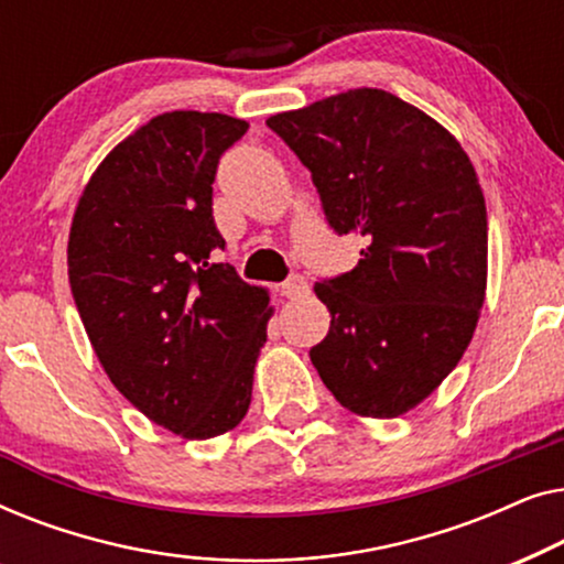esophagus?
I'll return each mask as SVG.
<instances>
[{
  "mask_svg": "<svg viewBox=\"0 0 564 564\" xmlns=\"http://www.w3.org/2000/svg\"><path fill=\"white\" fill-rule=\"evenodd\" d=\"M282 292H284V295H288L290 300H297V297H305L307 292H311V288H307L305 276H300V274H292L290 280L282 284Z\"/></svg>",
  "mask_w": 564,
  "mask_h": 564,
  "instance_id": "1",
  "label": "esophagus"
}]
</instances>
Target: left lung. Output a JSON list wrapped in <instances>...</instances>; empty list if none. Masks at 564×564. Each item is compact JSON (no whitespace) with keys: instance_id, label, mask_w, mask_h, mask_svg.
<instances>
[{"instance_id":"8db88e82","label":"left lung","mask_w":564,"mask_h":564,"mask_svg":"<svg viewBox=\"0 0 564 564\" xmlns=\"http://www.w3.org/2000/svg\"><path fill=\"white\" fill-rule=\"evenodd\" d=\"M267 126L307 166L328 226L365 238L359 264L315 282L330 313L311 349L346 411L395 419L473 341L488 282V213L449 130L384 89H349Z\"/></svg>"}]
</instances>
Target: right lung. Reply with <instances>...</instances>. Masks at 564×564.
Masks as SVG:
<instances>
[{"instance_id": "right-lung-1", "label": "right lung", "mask_w": 564, "mask_h": 564, "mask_svg": "<svg viewBox=\"0 0 564 564\" xmlns=\"http://www.w3.org/2000/svg\"><path fill=\"white\" fill-rule=\"evenodd\" d=\"M249 122L174 110L107 153L76 205L68 282L99 365L143 415L213 438L251 405L269 292L230 264L213 218L218 161Z\"/></svg>"}]
</instances>
